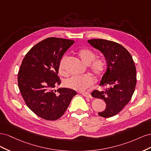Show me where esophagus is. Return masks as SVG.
Masks as SVG:
<instances>
[{
    "mask_svg": "<svg viewBox=\"0 0 151 151\" xmlns=\"http://www.w3.org/2000/svg\"><path fill=\"white\" fill-rule=\"evenodd\" d=\"M80 93L83 94L84 96H85V97L89 98H92V96H91V95L90 93Z\"/></svg>",
    "mask_w": 151,
    "mask_h": 151,
    "instance_id": "esophagus-1",
    "label": "esophagus"
}]
</instances>
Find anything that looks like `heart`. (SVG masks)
<instances>
[{"mask_svg":"<svg viewBox=\"0 0 151 151\" xmlns=\"http://www.w3.org/2000/svg\"><path fill=\"white\" fill-rule=\"evenodd\" d=\"M80 60L86 65L90 64V69L96 77L102 75L105 68V63L101 59H94L96 55L94 52L88 48H83L77 53ZM67 56H63L61 58L58 65L59 73L62 76H66L65 64L67 60ZM94 80L89 75L73 76L65 81V85L68 88L78 91H83L93 84Z\"/></svg>","mask_w":151,"mask_h":151,"instance_id":"obj_1","label":"heart"}]
</instances>
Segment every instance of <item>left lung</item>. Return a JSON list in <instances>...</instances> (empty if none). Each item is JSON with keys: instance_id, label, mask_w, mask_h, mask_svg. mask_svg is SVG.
Returning a JSON list of instances; mask_svg holds the SVG:
<instances>
[{"instance_id": "1", "label": "left lung", "mask_w": 151, "mask_h": 151, "mask_svg": "<svg viewBox=\"0 0 151 151\" xmlns=\"http://www.w3.org/2000/svg\"><path fill=\"white\" fill-rule=\"evenodd\" d=\"M88 42L104 56L107 69L103 76L100 86H107L104 91H93V98L103 99L106 107L98 113L100 116L116 115L130 101L136 86V68L128 50L121 45L103 39L89 40Z\"/></svg>"}]
</instances>
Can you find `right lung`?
<instances>
[{
    "mask_svg": "<svg viewBox=\"0 0 151 151\" xmlns=\"http://www.w3.org/2000/svg\"><path fill=\"white\" fill-rule=\"evenodd\" d=\"M74 41L48 38L31 48L18 72V86L27 106L47 120H56L66 111L76 91L54 88L61 84L58 65L63 54Z\"/></svg>",
    "mask_w": 151,
    "mask_h": 151,
    "instance_id": "add662e5",
    "label": "right lung"
}]
</instances>
